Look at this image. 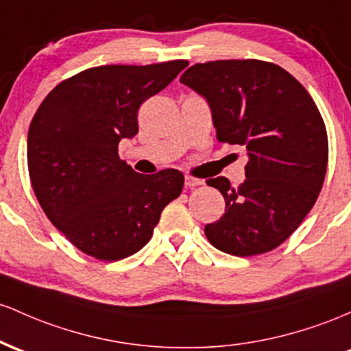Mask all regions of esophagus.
Wrapping results in <instances>:
<instances>
[{
    "instance_id": "1",
    "label": "esophagus",
    "mask_w": 351,
    "mask_h": 351,
    "mask_svg": "<svg viewBox=\"0 0 351 351\" xmlns=\"http://www.w3.org/2000/svg\"><path fill=\"white\" fill-rule=\"evenodd\" d=\"M202 184L204 182L200 179H195V177H192V176H186V186L189 189H195V187L202 186Z\"/></svg>"
}]
</instances>
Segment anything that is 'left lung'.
<instances>
[{"instance_id":"left-lung-1","label":"left lung","mask_w":351,"mask_h":351,"mask_svg":"<svg viewBox=\"0 0 351 351\" xmlns=\"http://www.w3.org/2000/svg\"><path fill=\"white\" fill-rule=\"evenodd\" d=\"M180 82L206 97L220 143L247 149L243 184L208 179L226 214L204 232L215 249L237 257L265 254L306 217L324 186L328 139L320 111L290 73L258 59L191 66Z\"/></svg>"}]
</instances>
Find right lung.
Listing matches in <instances>:
<instances>
[{"mask_svg":"<svg viewBox=\"0 0 351 351\" xmlns=\"http://www.w3.org/2000/svg\"><path fill=\"white\" fill-rule=\"evenodd\" d=\"M187 64L177 59L86 69L59 82L31 121L27 169L39 206L74 247L97 261L143 249L164 207L182 192V172L139 174L119 159L117 145L139 131L141 104Z\"/></svg>","mask_w":351,"mask_h":351,"instance_id":"right-lung-1","label":"right lung"}]
</instances>
